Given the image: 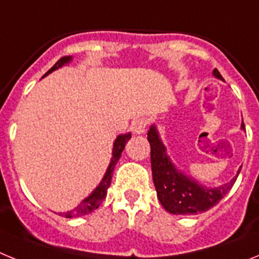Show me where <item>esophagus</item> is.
I'll return each instance as SVG.
<instances>
[{
    "mask_svg": "<svg viewBox=\"0 0 259 259\" xmlns=\"http://www.w3.org/2000/svg\"><path fill=\"white\" fill-rule=\"evenodd\" d=\"M146 125H148V120L145 118H139V119H135L134 122L131 124V130L134 134L136 135H141L145 132L146 130Z\"/></svg>",
    "mask_w": 259,
    "mask_h": 259,
    "instance_id": "34e87169",
    "label": "esophagus"
}]
</instances>
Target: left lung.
<instances>
[{
  "instance_id": "obj_1",
  "label": "left lung",
  "mask_w": 259,
  "mask_h": 259,
  "mask_svg": "<svg viewBox=\"0 0 259 259\" xmlns=\"http://www.w3.org/2000/svg\"><path fill=\"white\" fill-rule=\"evenodd\" d=\"M212 74L215 77L223 80L217 68L212 71ZM241 130H245L244 122L241 123ZM148 141L150 144L153 182L157 189L158 200L166 211L171 214L193 215L211 209L228 193L240 174L239 170L232 180L221 187L207 188L184 175L174 166L154 124L148 131Z\"/></svg>"
}]
</instances>
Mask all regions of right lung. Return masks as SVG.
<instances>
[{"instance_id":"add662e5","label":"right lung","mask_w":259,"mask_h":259,"mask_svg":"<svg viewBox=\"0 0 259 259\" xmlns=\"http://www.w3.org/2000/svg\"><path fill=\"white\" fill-rule=\"evenodd\" d=\"M72 57H62L58 62H57L56 65L53 66L49 71H48L47 74L44 76H47L48 74L53 72L57 68L62 67L63 65H67L68 62H71ZM131 139V134H124V135H119L116 137V140L114 141V146H113V157H111V161H110L109 167H107L106 172H105L104 178H102L101 183L96 187L95 191L92 193L89 194L88 197L84 198L81 202L77 205L75 209L70 210V211L66 212H59V215L62 217H65V218H77V217H83V215L89 214V212H92L93 210L98 209V206L101 205L102 201L105 200L107 193V188L111 184V178H113V172H114V167H115L116 162L119 161V158L122 155V152L124 150V146L127 144V141Z\"/></svg>"}]
</instances>
